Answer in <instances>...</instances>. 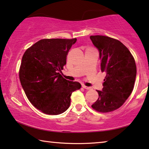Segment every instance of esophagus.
Masks as SVG:
<instances>
[{
  "label": "esophagus",
  "instance_id": "34e87169",
  "mask_svg": "<svg viewBox=\"0 0 149 149\" xmlns=\"http://www.w3.org/2000/svg\"><path fill=\"white\" fill-rule=\"evenodd\" d=\"M82 87H83L84 89H86V90H91V87L86 86H84V85H83Z\"/></svg>",
  "mask_w": 149,
  "mask_h": 149
}]
</instances>
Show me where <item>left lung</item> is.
<instances>
[{"label": "left lung", "instance_id": "1", "mask_svg": "<svg viewBox=\"0 0 149 149\" xmlns=\"http://www.w3.org/2000/svg\"><path fill=\"white\" fill-rule=\"evenodd\" d=\"M90 38L99 52L100 70L106 73L102 91L92 107L98 112L116 110L124 103L133 91L136 66L128 49L117 40L104 36Z\"/></svg>", "mask_w": 149, "mask_h": 149}]
</instances>
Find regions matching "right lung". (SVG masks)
<instances>
[{"label": "right lung", "mask_w": 149, "mask_h": 149, "mask_svg": "<svg viewBox=\"0 0 149 149\" xmlns=\"http://www.w3.org/2000/svg\"><path fill=\"white\" fill-rule=\"evenodd\" d=\"M77 39H43L23 55L19 70L21 84L28 100L37 109L58 115L70 107L71 96L81 84L60 74L69 50Z\"/></svg>", "instance_id": "right-lung-1"}]
</instances>
